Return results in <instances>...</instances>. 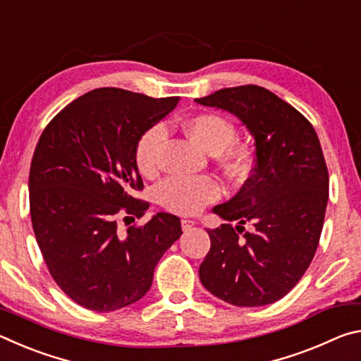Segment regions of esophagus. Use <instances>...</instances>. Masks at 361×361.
I'll list each match as a JSON object with an SVG mask.
<instances>
[{"label": "esophagus", "mask_w": 361, "mask_h": 361, "mask_svg": "<svg viewBox=\"0 0 361 361\" xmlns=\"http://www.w3.org/2000/svg\"><path fill=\"white\" fill-rule=\"evenodd\" d=\"M194 224H195V221H192V219H181V228L185 232L191 231L194 228Z\"/></svg>", "instance_id": "esophagus-1"}]
</instances>
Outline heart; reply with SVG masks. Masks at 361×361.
<instances>
[{
	"label": "heart",
	"instance_id": "b5f03b06",
	"mask_svg": "<svg viewBox=\"0 0 361 361\" xmlns=\"http://www.w3.org/2000/svg\"><path fill=\"white\" fill-rule=\"evenodd\" d=\"M186 135L210 152L219 154L224 166L232 172L245 167L248 152L242 146H234L235 127L232 122L216 113L192 116L183 122ZM167 140V127L151 126L142 133L135 146V164L140 172L152 176L161 169V156ZM159 200L167 210L178 215H194L207 204L219 197L218 183L210 176H170L159 186Z\"/></svg>",
	"mask_w": 361,
	"mask_h": 361
}]
</instances>
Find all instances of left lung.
Returning <instances> with one entry per match:
<instances>
[{
    "label": "left lung",
    "instance_id": "left-lung-1",
    "mask_svg": "<svg viewBox=\"0 0 361 361\" xmlns=\"http://www.w3.org/2000/svg\"><path fill=\"white\" fill-rule=\"evenodd\" d=\"M234 114L255 140V167L228 202L213 207L226 221L207 229L210 252L199 267L213 296L239 307L279 301L295 286L319 247L328 204V169L310 122L259 85H239L195 99ZM254 226L240 237L242 224Z\"/></svg>",
    "mask_w": 361,
    "mask_h": 361
}]
</instances>
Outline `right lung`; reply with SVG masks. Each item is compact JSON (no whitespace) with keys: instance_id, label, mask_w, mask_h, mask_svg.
<instances>
[{"instance_id":"add662e5","label":"right lung","mask_w":361,"mask_h":361,"mask_svg":"<svg viewBox=\"0 0 361 361\" xmlns=\"http://www.w3.org/2000/svg\"><path fill=\"white\" fill-rule=\"evenodd\" d=\"M178 97L151 99L102 87L65 106L39 137L30 167V215L49 272L73 301L113 312L151 288L162 255L183 234L178 216L159 212L127 234L118 216H143L138 138Z\"/></svg>"}]
</instances>
